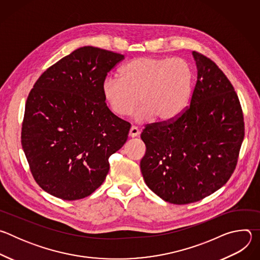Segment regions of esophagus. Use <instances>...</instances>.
<instances>
[{
	"mask_svg": "<svg viewBox=\"0 0 260 260\" xmlns=\"http://www.w3.org/2000/svg\"><path fill=\"white\" fill-rule=\"evenodd\" d=\"M140 135V131L138 129V127H136V126H132L131 128H129V132H128V136L131 137V138H135V137H138Z\"/></svg>",
	"mask_w": 260,
	"mask_h": 260,
	"instance_id": "esophagus-1",
	"label": "esophagus"
}]
</instances>
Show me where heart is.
Masks as SVG:
<instances>
[{"label": "heart", "instance_id": "1", "mask_svg": "<svg viewBox=\"0 0 260 260\" xmlns=\"http://www.w3.org/2000/svg\"><path fill=\"white\" fill-rule=\"evenodd\" d=\"M192 83V72L182 58L141 56L131 60L121 71V78L107 76L102 93L112 112L124 117L139 103L134 115L144 122L155 117L168 121L186 107Z\"/></svg>", "mask_w": 260, "mask_h": 260}]
</instances>
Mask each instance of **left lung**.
I'll list each match as a JSON object with an SVG mask.
<instances>
[{
    "mask_svg": "<svg viewBox=\"0 0 260 260\" xmlns=\"http://www.w3.org/2000/svg\"><path fill=\"white\" fill-rule=\"evenodd\" d=\"M198 69L190 105L172 121L147 125L140 162L145 183L175 205L214 193L234 173L245 126L234 86L217 64L192 51Z\"/></svg>",
    "mask_w": 260,
    "mask_h": 260,
    "instance_id": "obj_1",
    "label": "left lung"
}]
</instances>
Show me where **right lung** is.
I'll return each instance as SVG.
<instances>
[{"label":"right lung","mask_w":260,"mask_h":260,"mask_svg":"<svg viewBox=\"0 0 260 260\" xmlns=\"http://www.w3.org/2000/svg\"><path fill=\"white\" fill-rule=\"evenodd\" d=\"M124 55L92 46L74 50L37 80L26 103L21 145L30 172L49 194L76 201L99 188L109 157L129 123L107 107L102 82Z\"/></svg>","instance_id":"1"}]
</instances>
